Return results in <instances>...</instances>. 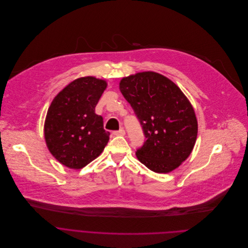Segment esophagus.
<instances>
[{
  "instance_id": "esophagus-1",
  "label": "esophagus",
  "mask_w": 248,
  "mask_h": 248,
  "mask_svg": "<svg viewBox=\"0 0 248 248\" xmlns=\"http://www.w3.org/2000/svg\"><path fill=\"white\" fill-rule=\"evenodd\" d=\"M113 135H114V136H124V135H125V130H124L123 128H121V129L118 130V131H114V132H113Z\"/></svg>"
}]
</instances>
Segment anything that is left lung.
<instances>
[{
  "instance_id": "left-lung-1",
  "label": "left lung",
  "mask_w": 248,
  "mask_h": 248,
  "mask_svg": "<svg viewBox=\"0 0 248 248\" xmlns=\"http://www.w3.org/2000/svg\"><path fill=\"white\" fill-rule=\"evenodd\" d=\"M119 89L131 105L146 139L136 153L155 173H169L191 154L197 136L192 106L181 89L153 71L122 78Z\"/></svg>"
}]
</instances>
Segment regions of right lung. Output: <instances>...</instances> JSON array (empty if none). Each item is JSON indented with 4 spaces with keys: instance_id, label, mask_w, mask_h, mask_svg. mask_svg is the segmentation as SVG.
<instances>
[{
    "instance_id": "add662e5",
    "label": "right lung",
    "mask_w": 248,
    "mask_h": 248,
    "mask_svg": "<svg viewBox=\"0 0 248 248\" xmlns=\"http://www.w3.org/2000/svg\"><path fill=\"white\" fill-rule=\"evenodd\" d=\"M105 80L81 77L62 89L49 106L44 134L49 153L62 165L81 169L105 150L109 132L94 108L107 89Z\"/></svg>"
}]
</instances>
